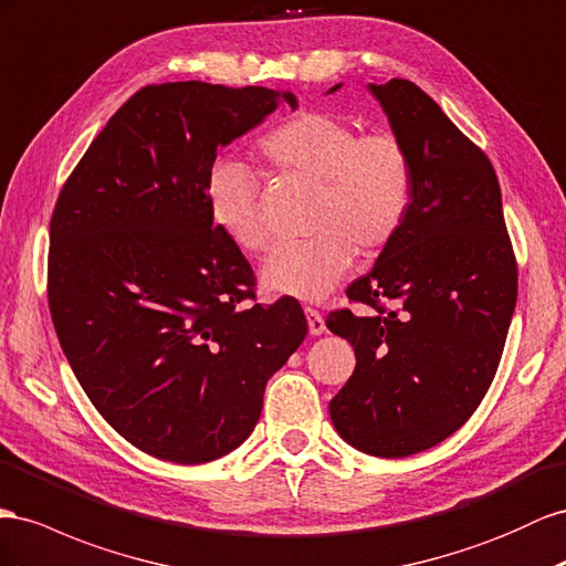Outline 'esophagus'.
<instances>
[{
	"label": "esophagus",
	"mask_w": 566,
	"mask_h": 566,
	"mask_svg": "<svg viewBox=\"0 0 566 566\" xmlns=\"http://www.w3.org/2000/svg\"><path fill=\"white\" fill-rule=\"evenodd\" d=\"M304 316H307V324H310V333L312 335H321V333L326 331V321H324V316H321L318 310L304 307Z\"/></svg>",
	"instance_id": "34e87169"
}]
</instances>
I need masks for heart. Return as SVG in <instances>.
I'll list each match as a JSON object with an SVG mask.
<instances>
[{"label":"heart","instance_id":"heart-1","mask_svg":"<svg viewBox=\"0 0 566 566\" xmlns=\"http://www.w3.org/2000/svg\"><path fill=\"white\" fill-rule=\"evenodd\" d=\"M273 169L316 186L307 240L287 242L262 266L271 297L321 300L353 266L355 250L376 256L388 250L415 202V164L392 130L359 133L355 120L333 112H300L259 140ZM211 221L240 250L259 254L271 245V226L259 202L250 166L223 157L205 182Z\"/></svg>","mask_w":566,"mask_h":566}]
</instances>
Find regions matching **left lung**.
<instances>
[{"mask_svg":"<svg viewBox=\"0 0 566 566\" xmlns=\"http://www.w3.org/2000/svg\"><path fill=\"white\" fill-rule=\"evenodd\" d=\"M340 85L331 87L338 90ZM415 164V202L326 326L357 366L328 409L349 446L409 457L469 421L491 388L516 304V256L491 159L405 78L369 85Z\"/></svg>","mask_w":566,"mask_h":566,"instance_id":"left-lung-1","label":"left lung"}]
</instances>
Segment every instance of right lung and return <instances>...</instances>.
Instances as JSON below:
<instances>
[{
	"instance_id": "obj_1",
	"label": "right lung",
	"mask_w": 566,
	"mask_h": 566,
	"mask_svg": "<svg viewBox=\"0 0 566 566\" xmlns=\"http://www.w3.org/2000/svg\"><path fill=\"white\" fill-rule=\"evenodd\" d=\"M281 99L297 106L259 85H145L54 205L48 300L61 349L106 423L166 462L235 450L307 335L297 300L254 302V271L205 195L219 147Z\"/></svg>"
}]
</instances>
